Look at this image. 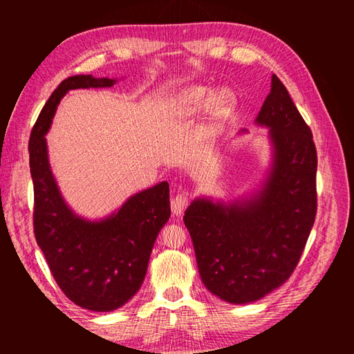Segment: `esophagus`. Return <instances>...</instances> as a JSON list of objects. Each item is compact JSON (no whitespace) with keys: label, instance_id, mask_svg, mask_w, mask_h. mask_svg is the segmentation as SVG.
I'll return each instance as SVG.
<instances>
[{"label":"esophagus","instance_id":"34e87169","mask_svg":"<svg viewBox=\"0 0 354 354\" xmlns=\"http://www.w3.org/2000/svg\"><path fill=\"white\" fill-rule=\"evenodd\" d=\"M187 205H189V193H178L170 202L171 213L175 216H181L184 213V209L187 208Z\"/></svg>","mask_w":354,"mask_h":354}]
</instances>
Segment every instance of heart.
<instances>
[{
	"mask_svg": "<svg viewBox=\"0 0 354 354\" xmlns=\"http://www.w3.org/2000/svg\"><path fill=\"white\" fill-rule=\"evenodd\" d=\"M208 95H209L208 88L202 85H194V86L183 89V91L178 94L176 102H175L178 114L189 115V114H193V112H196L198 109L204 106V103L208 100ZM234 103H236L234 94H232L230 89H221V91H217L212 99H209V103H208L209 117L213 120L225 118L230 114L231 109L234 108Z\"/></svg>",
	"mask_w": 354,
	"mask_h": 354,
	"instance_id": "obj_1",
	"label": "heart"
}]
</instances>
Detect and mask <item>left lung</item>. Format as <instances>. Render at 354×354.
Segmentation results:
<instances>
[{
  "mask_svg": "<svg viewBox=\"0 0 354 354\" xmlns=\"http://www.w3.org/2000/svg\"><path fill=\"white\" fill-rule=\"evenodd\" d=\"M255 123L269 127L272 165L254 196L194 199L184 223L205 288L231 304L257 301L297 268L317 216V147L275 74Z\"/></svg>",
  "mask_w": 354,
  "mask_h": 354,
  "instance_id": "1",
  "label": "left lung"
}]
</instances>
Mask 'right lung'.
Segmentation results:
<instances>
[{"instance_id": "1", "label": "right lung", "mask_w": 354, "mask_h": 354, "mask_svg": "<svg viewBox=\"0 0 354 354\" xmlns=\"http://www.w3.org/2000/svg\"><path fill=\"white\" fill-rule=\"evenodd\" d=\"M115 82L91 74L62 80L44 104L28 141L36 242L65 295L94 312L115 310L138 292L158 232L170 217L165 181L133 194L104 219L88 221L66 205L53 176L45 133L61 99L70 89L109 88Z\"/></svg>"}]
</instances>
